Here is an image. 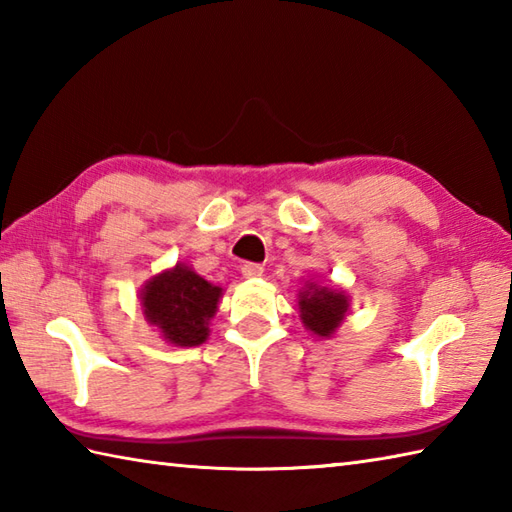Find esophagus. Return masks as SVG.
<instances>
[{
    "label": "esophagus",
    "instance_id": "obj_1",
    "mask_svg": "<svg viewBox=\"0 0 512 512\" xmlns=\"http://www.w3.org/2000/svg\"><path fill=\"white\" fill-rule=\"evenodd\" d=\"M262 273H264V266H262V264L246 262V264L242 266V275H244L246 279H257V277H262Z\"/></svg>",
    "mask_w": 512,
    "mask_h": 512
}]
</instances>
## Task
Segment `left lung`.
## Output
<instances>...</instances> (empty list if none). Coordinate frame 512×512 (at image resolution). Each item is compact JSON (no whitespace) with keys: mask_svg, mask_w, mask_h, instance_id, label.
Instances as JSON below:
<instances>
[{"mask_svg":"<svg viewBox=\"0 0 512 512\" xmlns=\"http://www.w3.org/2000/svg\"><path fill=\"white\" fill-rule=\"evenodd\" d=\"M297 299L302 324L322 339L333 337L348 313V295L344 290L319 286L313 279H308L304 288L299 290Z\"/></svg>","mask_w":512,"mask_h":512,"instance_id":"left-lung-1","label":"left lung"}]
</instances>
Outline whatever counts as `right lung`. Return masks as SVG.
Returning a JSON list of instances; mask_svg holds the SVG:
<instances>
[{"mask_svg": "<svg viewBox=\"0 0 512 512\" xmlns=\"http://www.w3.org/2000/svg\"><path fill=\"white\" fill-rule=\"evenodd\" d=\"M222 288L206 282L186 264H177L148 279L142 288V308L150 326L173 346H199L208 339Z\"/></svg>", "mask_w": 512, "mask_h": 512, "instance_id": "obj_1", "label": "right lung"}]
</instances>
